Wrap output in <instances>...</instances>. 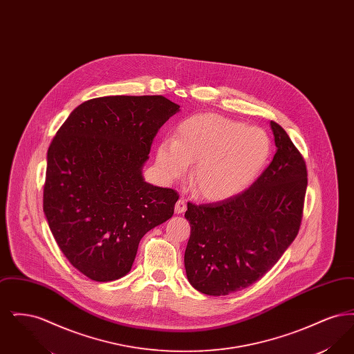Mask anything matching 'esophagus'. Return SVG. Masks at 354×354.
Instances as JSON below:
<instances>
[{"mask_svg": "<svg viewBox=\"0 0 354 354\" xmlns=\"http://www.w3.org/2000/svg\"><path fill=\"white\" fill-rule=\"evenodd\" d=\"M185 209H187V203L185 199H179L176 204H175V214H183Z\"/></svg>", "mask_w": 354, "mask_h": 354, "instance_id": "esophagus-1", "label": "esophagus"}]
</instances>
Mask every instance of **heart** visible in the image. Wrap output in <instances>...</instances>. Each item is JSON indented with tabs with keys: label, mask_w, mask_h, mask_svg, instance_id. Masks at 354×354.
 <instances>
[{
	"label": "heart",
	"mask_w": 354,
	"mask_h": 354,
	"mask_svg": "<svg viewBox=\"0 0 354 354\" xmlns=\"http://www.w3.org/2000/svg\"><path fill=\"white\" fill-rule=\"evenodd\" d=\"M270 135L260 127L218 114L185 119L175 139L165 138L156 147V169L167 182L183 179L191 165L195 195L223 202L244 192L260 175L270 158Z\"/></svg>",
	"instance_id": "b5f03b06"
}]
</instances>
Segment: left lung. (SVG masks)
I'll list each match as a JSON object with an SVG mask.
<instances>
[{
    "instance_id": "obj_1",
    "label": "left lung",
    "mask_w": 354,
    "mask_h": 354,
    "mask_svg": "<svg viewBox=\"0 0 354 354\" xmlns=\"http://www.w3.org/2000/svg\"><path fill=\"white\" fill-rule=\"evenodd\" d=\"M276 153L244 192L223 202L187 203L191 235L185 253L189 284L208 296L252 286L299 234L308 172L286 130L270 120Z\"/></svg>"
}]
</instances>
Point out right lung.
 Listing matches in <instances>:
<instances>
[{
    "mask_svg": "<svg viewBox=\"0 0 354 354\" xmlns=\"http://www.w3.org/2000/svg\"><path fill=\"white\" fill-rule=\"evenodd\" d=\"M179 107L162 95L94 98L53 138L44 212L59 250L88 279L127 274L140 239L174 215L178 192L145 182L142 169Z\"/></svg>",
    "mask_w": 354,
    "mask_h": 354,
    "instance_id": "1",
    "label": "right lung"
}]
</instances>
